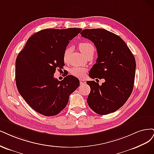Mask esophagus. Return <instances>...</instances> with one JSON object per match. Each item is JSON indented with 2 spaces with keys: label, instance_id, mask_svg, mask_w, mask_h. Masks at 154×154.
Listing matches in <instances>:
<instances>
[{
  "label": "esophagus",
  "instance_id": "obj_1",
  "mask_svg": "<svg viewBox=\"0 0 154 154\" xmlns=\"http://www.w3.org/2000/svg\"><path fill=\"white\" fill-rule=\"evenodd\" d=\"M80 84H85L86 81L84 80V79H80Z\"/></svg>",
  "mask_w": 154,
  "mask_h": 154
}]
</instances>
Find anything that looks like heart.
Returning <instances> with one entry per match:
<instances>
[{
	"label": "heart",
	"mask_w": 154,
	"mask_h": 154,
	"mask_svg": "<svg viewBox=\"0 0 154 154\" xmlns=\"http://www.w3.org/2000/svg\"><path fill=\"white\" fill-rule=\"evenodd\" d=\"M79 48H80L81 51L85 56L88 54V52H90V51L94 50V49H95L93 45L91 43L88 42H81L80 44H79ZM70 52H71V47H68L65 49V51H64V54H63V59L64 61H66L68 60V58L69 57V55H70ZM86 71V69L85 68L80 67V66H74L70 69L71 74L77 77H82L84 75V74H85Z\"/></svg>",
	"instance_id": "heart-1"
}]
</instances>
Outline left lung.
Masks as SVG:
<instances>
[{"label":"left lung","mask_w":154,"mask_h":154,"mask_svg":"<svg viewBox=\"0 0 154 154\" xmlns=\"http://www.w3.org/2000/svg\"><path fill=\"white\" fill-rule=\"evenodd\" d=\"M81 34L94 43L98 54L89 76L105 80L102 85L87 81L91 88L88 106L100 115L115 112L132 93L136 66L134 56L120 36L106 29H86Z\"/></svg>","instance_id":"1"}]
</instances>
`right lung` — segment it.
<instances>
[{"mask_svg": "<svg viewBox=\"0 0 154 154\" xmlns=\"http://www.w3.org/2000/svg\"><path fill=\"white\" fill-rule=\"evenodd\" d=\"M81 31L80 28L43 29L29 38L18 54L15 63L18 91L38 113L57 115L80 85L79 79L72 75L59 81L54 74L57 68L63 69L64 52Z\"/></svg>", "mask_w": 154, "mask_h": 154, "instance_id": "obj_1", "label": "right lung"}]
</instances>
